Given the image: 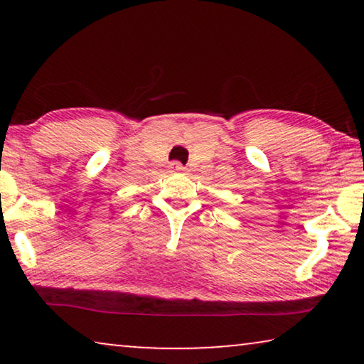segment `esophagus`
I'll return each mask as SVG.
<instances>
[{
    "instance_id": "34e87169",
    "label": "esophagus",
    "mask_w": 364,
    "mask_h": 364,
    "mask_svg": "<svg viewBox=\"0 0 364 364\" xmlns=\"http://www.w3.org/2000/svg\"><path fill=\"white\" fill-rule=\"evenodd\" d=\"M168 171H171V172H183V171H186V167H183L181 162L173 161V162H171V166H168Z\"/></svg>"
}]
</instances>
